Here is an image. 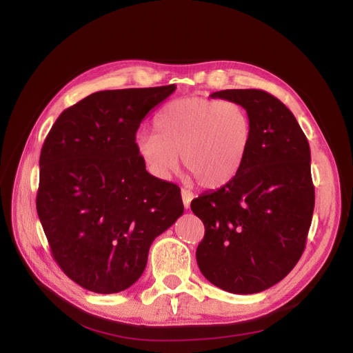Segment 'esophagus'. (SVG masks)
Returning <instances> with one entry per match:
<instances>
[{
	"mask_svg": "<svg viewBox=\"0 0 353 353\" xmlns=\"http://www.w3.org/2000/svg\"><path fill=\"white\" fill-rule=\"evenodd\" d=\"M181 196H183V203H184V208H185V209H188V208H190V203H191V200H193L194 194L191 193V191H188V190L183 188V190H181Z\"/></svg>",
	"mask_w": 353,
	"mask_h": 353,
	"instance_id": "1",
	"label": "esophagus"
}]
</instances>
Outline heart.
I'll return each mask as SVG.
<instances>
[{
	"label": "heart",
	"mask_w": 353,
	"mask_h": 353,
	"mask_svg": "<svg viewBox=\"0 0 353 353\" xmlns=\"http://www.w3.org/2000/svg\"><path fill=\"white\" fill-rule=\"evenodd\" d=\"M250 140L252 121L240 103L193 95L163 105L154 132L137 134L135 150L159 178L174 172L181 154L199 185L218 188L237 175Z\"/></svg>",
	"instance_id": "b5f03b06"
}]
</instances>
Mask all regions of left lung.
<instances>
[{"label":"left lung","instance_id":"left-lung-1","mask_svg":"<svg viewBox=\"0 0 353 353\" xmlns=\"http://www.w3.org/2000/svg\"><path fill=\"white\" fill-rule=\"evenodd\" d=\"M210 97L248 110L252 140L237 175L191 201L205 225L196 259L222 290L259 293L281 281L305 250L315 205L311 150L293 113L266 91L223 90Z\"/></svg>","mask_w":353,"mask_h":353}]
</instances>
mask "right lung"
Here are the masks:
<instances>
[{
    "instance_id": "obj_1",
    "label": "right lung",
    "mask_w": 353,
    "mask_h": 353,
    "mask_svg": "<svg viewBox=\"0 0 353 353\" xmlns=\"http://www.w3.org/2000/svg\"><path fill=\"white\" fill-rule=\"evenodd\" d=\"M175 88L94 92L57 117L42 145L41 225L63 272L90 292L131 287L153 240L183 215L179 187L148 174L135 150L140 123Z\"/></svg>"
}]
</instances>
